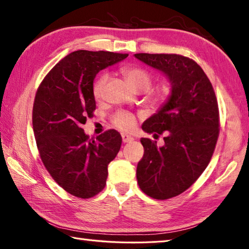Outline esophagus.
<instances>
[{"mask_svg": "<svg viewBox=\"0 0 249 249\" xmlns=\"http://www.w3.org/2000/svg\"><path fill=\"white\" fill-rule=\"evenodd\" d=\"M122 141H123V142H133L134 138L127 134H122Z\"/></svg>", "mask_w": 249, "mask_h": 249, "instance_id": "obj_1", "label": "esophagus"}]
</instances>
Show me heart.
Returning a JSON list of instances; mask_svg holds the SVG:
<instances>
[{"label": "heart", "mask_w": 249, "mask_h": 249, "mask_svg": "<svg viewBox=\"0 0 249 249\" xmlns=\"http://www.w3.org/2000/svg\"><path fill=\"white\" fill-rule=\"evenodd\" d=\"M129 86L135 90H147V99L153 104H161L169 94V88L167 86H159L155 89H149L153 82V75L148 70L142 67H125L122 70ZM108 75L107 73L100 74L92 86V94L95 100H101L104 94V88L107 82ZM113 124L122 130H132L136 124V117L129 112H119L113 117Z\"/></svg>", "instance_id": "1"}]
</instances>
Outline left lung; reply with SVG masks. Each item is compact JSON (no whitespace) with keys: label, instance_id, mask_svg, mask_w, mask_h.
Listing matches in <instances>:
<instances>
[{"label":"left lung","instance_id":"8db88e82","mask_svg":"<svg viewBox=\"0 0 249 249\" xmlns=\"http://www.w3.org/2000/svg\"><path fill=\"white\" fill-rule=\"evenodd\" d=\"M138 60L166 75L171 93L157 113L142 125L146 133H162L161 147L142 138L144 156L137 165L141 190L157 200L179 196L196 182L215 149L220 122L213 87L195 60L175 53H135Z\"/></svg>","mask_w":249,"mask_h":249}]
</instances>
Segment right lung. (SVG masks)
<instances>
[{"label":"right lung","mask_w":249,"mask_h":249,"mask_svg":"<svg viewBox=\"0 0 249 249\" xmlns=\"http://www.w3.org/2000/svg\"><path fill=\"white\" fill-rule=\"evenodd\" d=\"M127 56L77 50L49 71L36 92L33 128L41 161L53 179L77 197L89 199L103 190L108 163L120 151L122 137L115 129L93 140L82 125L95 109V75Z\"/></svg>","instance_id":"add662e5"}]
</instances>
